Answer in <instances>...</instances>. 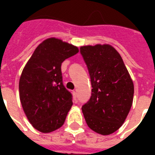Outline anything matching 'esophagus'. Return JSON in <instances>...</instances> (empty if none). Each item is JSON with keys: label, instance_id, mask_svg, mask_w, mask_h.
<instances>
[{"label": "esophagus", "instance_id": "obj_1", "mask_svg": "<svg viewBox=\"0 0 155 155\" xmlns=\"http://www.w3.org/2000/svg\"><path fill=\"white\" fill-rule=\"evenodd\" d=\"M72 96H73L74 101H76V92H75V91H73V92H72Z\"/></svg>", "mask_w": 155, "mask_h": 155}]
</instances>
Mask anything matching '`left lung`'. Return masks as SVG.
Here are the masks:
<instances>
[{
	"mask_svg": "<svg viewBox=\"0 0 155 155\" xmlns=\"http://www.w3.org/2000/svg\"><path fill=\"white\" fill-rule=\"evenodd\" d=\"M92 93L82 106L90 129L102 135L114 133L126 120L133 104L134 83L120 53L109 44L83 45Z\"/></svg>",
	"mask_w": 155,
	"mask_h": 155,
	"instance_id": "left-lung-1",
	"label": "left lung"
}]
</instances>
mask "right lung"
Returning a JSON list of instances; mask_svg holds the SVG:
<instances>
[{"instance_id":"1","label":"right lung","mask_w":155,"mask_h":155,"mask_svg":"<svg viewBox=\"0 0 155 155\" xmlns=\"http://www.w3.org/2000/svg\"><path fill=\"white\" fill-rule=\"evenodd\" d=\"M79 52L61 39L48 38L36 47L22 71L19 95L24 113L35 130L47 134L60 129L73 104L62 83V62Z\"/></svg>"}]
</instances>
